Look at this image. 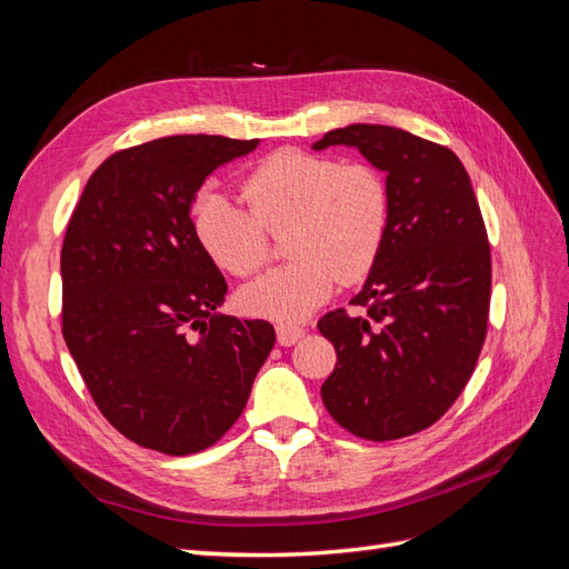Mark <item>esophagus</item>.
Wrapping results in <instances>:
<instances>
[{
	"label": "esophagus",
	"instance_id": "34e87169",
	"mask_svg": "<svg viewBox=\"0 0 569 569\" xmlns=\"http://www.w3.org/2000/svg\"><path fill=\"white\" fill-rule=\"evenodd\" d=\"M306 335L303 327H291V325H278V343L280 347H291Z\"/></svg>",
	"mask_w": 569,
	"mask_h": 569
}]
</instances>
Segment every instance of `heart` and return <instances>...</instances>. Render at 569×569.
<instances>
[{"instance_id": "1", "label": "heart", "mask_w": 569, "mask_h": 569, "mask_svg": "<svg viewBox=\"0 0 569 569\" xmlns=\"http://www.w3.org/2000/svg\"><path fill=\"white\" fill-rule=\"evenodd\" d=\"M249 211L220 192H203L192 211L201 249L232 274L256 272L268 258V232H282L295 261L239 291L247 313L282 325L306 320L339 280H363L382 253L389 187L368 163H339L303 151H274L244 180Z\"/></svg>"}]
</instances>
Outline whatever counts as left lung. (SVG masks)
<instances>
[{"label":"left lung","mask_w":569,"mask_h":569,"mask_svg":"<svg viewBox=\"0 0 569 569\" xmlns=\"http://www.w3.org/2000/svg\"><path fill=\"white\" fill-rule=\"evenodd\" d=\"M351 147L387 176L391 211L380 258L318 330L337 349L320 393L351 435L391 441L435 425L468 385L487 337L491 253L468 170L451 149L393 126L325 132L313 151Z\"/></svg>","instance_id":"obj_1"}]
</instances>
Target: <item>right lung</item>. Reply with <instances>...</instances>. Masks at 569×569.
<instances>
[{"mask_svg":"<svg viewBox=\"0 0 569 569\" xmlns=\"http://www.w3.org/2000/svg\"><path fill=\"white\" fill-rule=\"evenodd\" d=\"M258 144L173 134L118 151L68 222L66 347L104 418L144 449H209L242 416L274 343L270 322L218 313L228 284L192 226L206 178Z\"/></svg>","mask_w":569,"mask_h":569,"instance_id":"obj_1","label":"right lung"}]
</instances>
